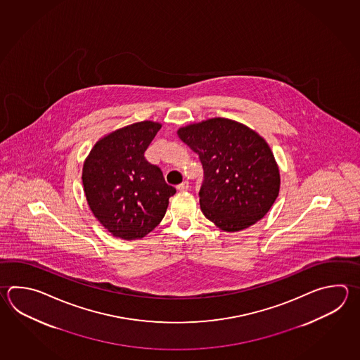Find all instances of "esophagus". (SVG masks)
Masks as SVG:
<instances>
[{
  "label": "esophagus",
  "instance_id": "esophagus-1",
  "mask_svg": "<svg viewBox=\"0 0 360 360\" xmlns=\"http://www.w3.org/2000/svg\"><path fill=\"white\" fill-rule=\"evenodd\" d=\"M188 188H190V184H188L187 181H184L182 184H178V186H176V190H178V191H187Z\"/></svg>",
  "mask_w": 360,
  "mask_h": 360
}]
</instances>
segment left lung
Wrapping results in <instances>:
<instances>
[{"instance_id": "8db88e82", "label": "left lung", "mask_w": 360, "mask_h": 360, "mask_svg": "<svg viewBox=\"0 0 360 360\" xmlns=\"http://www.w3.org/2000/svg\"><path fill=\"white\" fill-rule=\"evenodd\" d=\"M204 169L200 206L227 232L252 226L269 212L279 192V172L271 148L246 125L214 117L178 131Z\"/></svg>"}]
</instances>
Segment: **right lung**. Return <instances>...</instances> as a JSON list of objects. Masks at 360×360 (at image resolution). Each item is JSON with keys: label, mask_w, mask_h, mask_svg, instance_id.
<instances>
[{"label": "right lung", "mask_w": 360, "mask_h": 360, "mask_svg": "<svg viewBox=\"0 0 360 360\" xmlns=\"http://www.w3.org/2000/svg\"><path fill=\"white\" fill-rule=\"evenodd\" d=\"M162 125L140 122L108 134L91 150L83 186L92 213L111 235L137 240L162 221L176 188L145 151Z\"/></svg>", "instance_id": "right-lung-1"}]
</instances>
